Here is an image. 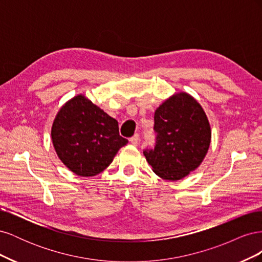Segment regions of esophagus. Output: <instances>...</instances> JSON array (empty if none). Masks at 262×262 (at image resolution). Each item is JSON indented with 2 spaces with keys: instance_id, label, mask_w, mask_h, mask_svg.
Instances as JSON below:
<instances>
[{
  "instance_id": "34e87169",
  "label": "esophagus",
  "mask_w": 262,
  "mask_h": 262,
  "mask_svg": "<svg viewBox=\"0 0 262 262\" xmlns=\"http://www.w3.org/2000/svg\"><path fill=\"white\" fill-rule=\"evenodd\" d=\"M139 141H140L139 134H134L132 138H130V142H131V144H133V145H138Z\"/></svg>"
}]
</instances>
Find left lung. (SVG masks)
<instances>
[{"instance_id": "1", "label": "left lung", "mask_w": 262, "mask_h": 262, "mask_svg": "<svg viewBox=\"0 0 262 262\" xmlns=\"http://www.w3.org/2000/svg\"><path fill=\"white\" fill-rule=\"evenodd\" d=\"M156 142L143 154L157 176L179 180L199 167L208 153L211 128L201 105L187 93L172 95L154 115Z\"/></svg>"}]
</instances>
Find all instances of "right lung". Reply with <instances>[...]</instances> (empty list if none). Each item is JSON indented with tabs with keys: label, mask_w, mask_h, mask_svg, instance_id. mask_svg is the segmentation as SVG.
Returning <instances> with one entry per match:
<instances>
[{
	"label": "right lung",
	"mask_w": 262,
	"mask_h": 262,
	"mask_svg": "<svg viewBox=\"0 0 262 262\" xmlns=\"http://www.w3.org/2000/svg\"><path fill=\"white\" fill-rule=\"evenodd\" d=\"M51 138L61 162L81 177L98 175L128 143L119 134L116 119L83 95H77L59 110Z\"/></svg>",
	"instance_id": "1"
}]
</instances>
